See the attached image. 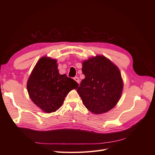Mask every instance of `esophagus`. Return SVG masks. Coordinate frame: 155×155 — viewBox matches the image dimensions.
I'll list each match as a JSON object with an SVG mask.
<instances>
[{
	"mask_svg": "<svg viewBox=\"0 0 155 155\" xmlns=\"http://www.w3.org/2000/svg\"><path fill=\"white\" fill-rule=\"evenodd\" d=\"M74 79V80L76 81L78 84H79V79L78 77H75Z\"/></svg>",
	"mask_w": 155,
	"mask_h": 155,
	"instance_id": "esophagus-1",
	"label": "esophagus"
}]
</instances>
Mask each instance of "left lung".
<instances>
[{"label": "left lung", "mask_w": 155, "mask_h": 155, "mask_svg": "<svg viewBox=\"0 0 155 155\" xmlns=\"http://www.w3.org/2000/svg\"><path fill=\"white\" fill-rule=\"evenodd\" d=\"M85 79L77 92L87 109L96 114L107 112L120 99L124 84L119 68L103 55L83 62Z\"/></svg>", "instance_id": "obj_1"}]
</instances>
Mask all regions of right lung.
Instances as JSON below:
<instances>
[{"label":"right lung","instance_id":"obj_1","mask_svg":"<svg viewBox=\"0 0 155 155\" xmlns=\"http://www.w3.org/2000/svg\"><path fill=\"white\" fill-rule=\"evenodd\" d=\"M74 79L61 75L57 61L41 58L33 69L27 82V90L32 101L45 112H55L72 89L78 87Z\"/></svg>","mask_w":155,"mask_h":155}]
</instances>
